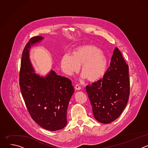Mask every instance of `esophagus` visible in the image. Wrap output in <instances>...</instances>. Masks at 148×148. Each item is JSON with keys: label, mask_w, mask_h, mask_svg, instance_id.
<instances>
[{"label": "esophagus", "mask_w": 148, "mask_h": 148, "mask_svg": "<svg viewBox=\"0 0 148 148\" xmlns=\"http://www.w3.org/2000/svg\"><path fill=\"white\" fill-rule=\"evenodd\" d=\"M75 89L76 90H81V87L79 85H76L75 86Z\"/></svg>", "instance_id": "34e87169"}]
</instances>
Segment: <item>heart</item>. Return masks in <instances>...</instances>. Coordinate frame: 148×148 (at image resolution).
I'll return each instance as SVG.
<instances>
[{
    "mask_svg": "<svg viewBox=\"0 0 148 148\" xmlns=\"http://www.w3.org/2000/svg\"><path fill=\"white\" fill-rule=\"evenodd\" d=\"M80 65L82 77L90 82H95L106 72L108 58L99 49L91 45L78 46L73 49L71 54H66L61 57V69L69 76L77 73Z\"/></svg>",
    "mask_w": 148,
    "mask_h": 148,
    "instance_id": "b5f03b06",
    "label": "heart"
}]
</instances>
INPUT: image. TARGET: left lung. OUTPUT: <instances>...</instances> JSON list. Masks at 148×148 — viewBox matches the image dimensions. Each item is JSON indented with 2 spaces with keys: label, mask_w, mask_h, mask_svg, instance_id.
<instances>
[{
  "label": "left lung",
  "mask_w": 148,
  "mask_h": 148,
  "mask_svg": "<svg viewBox=\"0 0 148 148\" xmlns=\"http://www.w3.org/2000/svg\"><path fill=\"white\" fill-rule=\"evenodd\" d=\"M130 86L128 66L116 47L103 78L86 86L97 121L110 123L120 116L128 101Z\"/></svg>",
  "instance_id": "1"
}]
</instances>
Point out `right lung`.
Masks as SVG:
<instances>
[{
	"mask_svg": "<svg viewBox=\"0 0 148 148\" xmlns=\"http://www.w3.org/2000/svg\"><path fill=\"white\" fill-rule=\"evenodd\" d=\"M43 39L36 36L26 44L21 61L19 85L32 119L44 129L56 131L64 128L67 123V110L74 89L70 79L53 70L45 77L34 73L29 51Z\"/></svg>",
	"mask_w": 148,
	"mask_h": 148,
	"instance_id": "add662e5",
	"label": "right lung"
}]
</instances>
